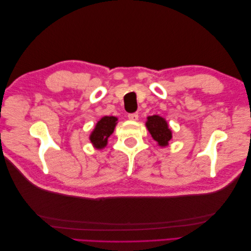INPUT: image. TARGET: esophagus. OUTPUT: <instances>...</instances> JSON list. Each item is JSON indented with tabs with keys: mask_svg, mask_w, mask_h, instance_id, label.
Instances as JSON below:
<instances>
[{
	"mask_svg": "<svg viewBox=\"0 0 251 251\" xmlns=\"http://www.w3.org/2000/svg\"><path fill=\"white\" fill-rule=\"evenodd\" d=\"M138 113H129L128 114V119L130 120V121H137L138 120Z\"/></svg>",
	"mask_w": 251,
	"mask_h": 251,
	"instance_id": "esophagus-1",
	"label": "esophagus"
}]
</instances>
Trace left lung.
I'll return each mask as SVG.
<instances>
[{
	"instance_id": "obj_1",
	"label": "left lung",
	"mask_w": 251,
	"mask_h": 251,
	"mask_svg": "<svg viewBox=\"0 0 251 251\" xmlns=\"http://www.w3.org/2000/svg\"><path fill=\"white\" fill-rule=\"evenodd\" d=\"M146 126L152 138L157 142L159 147H167L169 140L172 139V130L169 129L167 122L162 116L152 115L148 116Z\"/></svg>"
}]
</instances>
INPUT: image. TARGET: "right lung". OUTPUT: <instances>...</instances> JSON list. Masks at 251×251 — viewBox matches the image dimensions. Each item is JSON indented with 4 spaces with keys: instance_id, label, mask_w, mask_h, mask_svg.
<instances>
[{
    "instance_id": "right-lung-1",
    "label": "right lung",
    "mask_w": 251,
    "mask_h": 251,
    "mask_svg": "<svg viewBox=\"0 0 251 251\" xmlns=\"http://www.w3.org/2000/svg\"><path fill=\"white\" fill-rule=\"evenodd\" d=\"M117 117L115 116H103L96 124L94 130L89 136V140L93 146L100 150L103 149L108 143V138L114 131L115 126L117 124Z\"/></svg>"
}]
</instances>
